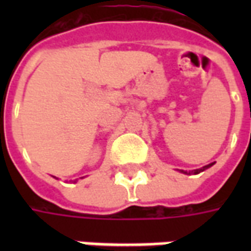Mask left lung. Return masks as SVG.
I'll list each match as a JSON object with an SVG mask.
<instances>
[{
  "label": "left lung",
  "mask_w": 251,
  "mask_h": 251,
  "mask_svg": "<svg viewBox=\"0 0 251 251\" xmlns=\"http://www.w3.org/2000/svg\"><path fill=\"white\" fill-rule=\"evenodd\" d=\"M212 165H214V163L208 164V165H204V167H203V168H200V169H195V171H191V172H184V171H181V172H184V174H187V175H191V174L198 175V174H200V172H203V171H205V169H207V168H210V167H212Z\"/></svg>",
  "instance_id": "8db88e82"
}]
</instances>
